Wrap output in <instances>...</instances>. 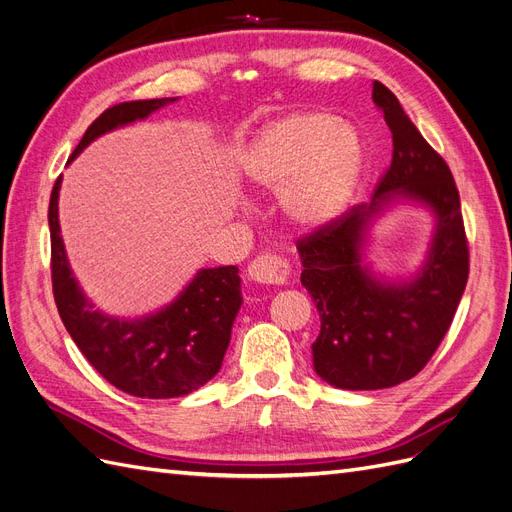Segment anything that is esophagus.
Wrapping results in <instances>:
<instances>
[{
    "label": "esophagus",
    "mask_w": 512,
    "mask_h": 512,
    "mask_svg": "<svg viewBox=\"0 0 512 512\" xmlns=\"http://www.w3.org/2000/svg\"><path fill=\"white\" fill-rule=\"evenodd\" d=\"M247 277L256 284L265 286H282L290 277V265L288 260L275 254H260L256 256L250 265H247Z\"/></svg>",
    "instance_id": "1"
}]
</instances>
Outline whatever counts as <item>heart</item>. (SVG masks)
Segmentation results:
<instances>
[{
    "instance_id": "obj_1",
    "label": "heart",
    "mask_w": 512,
    "mask_h": 512,
    "mask_svg": "<svg viewBox=\"0 0 512 512\" xmlns=\"http://www.w3.org/2000/svg\"><path fill=\"white\" fill-rule=\"evenodd\" d=\"M243 170L258 190H290V218L318 228L335 220L359 188L365 147L359 134L331 113H294L254 138L243 156Z\"/></svg>"
}]
</instances>
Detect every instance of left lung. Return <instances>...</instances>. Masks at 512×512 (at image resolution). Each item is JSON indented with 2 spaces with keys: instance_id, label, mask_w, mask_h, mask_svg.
<instances>
[{
  "instance_id": "obj_1",
  "label": "left lung",
  "mask_w": 512,
  "mask_h": 512,
  "mask_svg": "<svg viewBox=\"0 0 512 512\" xmlns=\"http://www.w3.org/2000/svg\"><path fill=\"white\" fill-rule=\"evenodd\" d=\"M376 106L393 134V160L369 205L299 239L301 284L316 303V374L335 389L376 391L414 378L438 350L466 290L470 256L451 168L416 130L389 87L374 83ZM399 199L437 218L422 271L389 283L362 262L368 224Z\"/></svg>"
}]
</instances>
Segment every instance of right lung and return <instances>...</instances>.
<instances>
[{
    "label": "right lung",
    "instance_id": "1",
    "mask_svg": "<svg viewBox=\"0 0 512 512\" xmlns=\"http://www.w3.org/2000/svg\"><path fill=\"white\" fill-rule=\"evenodd\" d=\"M177 98L115 104L91 123L72 158L98 136L145 119ZM59 188L55 181L49 203L53 294L64 327L85 359L119 391L168 399L183 397L218 374L237 318L241 277L235 265L200 269L179 297L143 318L108 316L94 307L72 275L59 228Z\"/></svg>",
    "mask_w": 512,
    "mask_h": 512
}]
</instances>
